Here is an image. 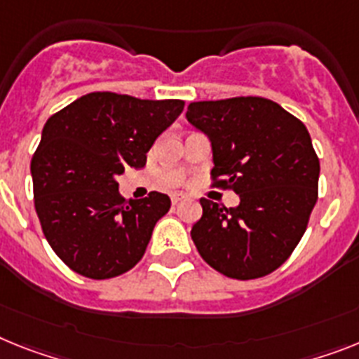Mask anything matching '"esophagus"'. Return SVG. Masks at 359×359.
Returning a JSON list of instances; mask_svg holds the SVG:
<instances>
[{"mask_svg": "<svg viewBox=\"0 0 359 359\" xmlns=\"http://www.w3.org/2000/svg\"><path fill=\"white\" fill-rule=\"evenodd\" d=\"M182 198H184V195L173 194V195H171V203H173V204H179L180 201H182Z\"/></svg>", "mask_w": 359, "mask_h": 359, "instance_id": "esophagus-1", "label": "esophagus"}]
</instances>
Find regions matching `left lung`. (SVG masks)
Instances as JSON below:
<instances>
[{
  "label": "left lung",
  "instance_id": "8db88e82",
  "mask_svg": "<svg viewBox=\"0 0 359 359\" xmlns=\"http://www.w3.org/2000/svg\"><path fill=\"white\" fill-rule=\"evenodd\" d=\"M188 122L213 151L217 188L239 195L236 208L201 198L191 228L201 257L231 279H257L281 266L318 201L319 158L305 123L261 96L191 102Z\"/></svg>",
  "mask_w": 359,
  "mask_h": 359
}]
</instances>
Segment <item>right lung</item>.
<instances>
[{"mask_svg": "<svg viewBox=\"0 0 359 359\" xmlns=\"http://www.w3.org/2000/svg\"><path fill=\"white\" fill-rule=\"evenodd\" d=\"M184 109L182 100L89 93L54 113L31 162L45 239L71 270L91 279L128 272L142 259L168 195L118 194L116 177L146 165V153Z\"/></svg>", "mask_w": 359, "mask_h": 359, "instance_id": "add662e5", "label": "right lung"}]
</instances>
